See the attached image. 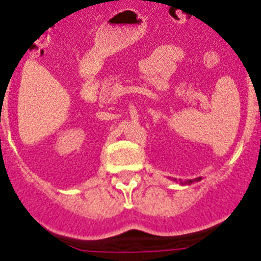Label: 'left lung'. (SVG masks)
<instances>
[{
    "label": "left lung",
    "instance_id": "left-lung-1",
    "mask_svg": "<svg viewBox=\"0 0 261 261\" xmlns=\"http://www.w3.org/2000/svg\"><path fill=\"white\" fill-rule=\"evenodd\" d=\"M196 180H199V179H196ZM186 183H187V184H191V183H193V180H187Z\"/></svg>",
    "mask_w": 261,
    "mask_h": 261
}]
</instances>
